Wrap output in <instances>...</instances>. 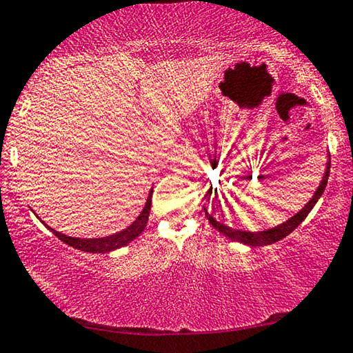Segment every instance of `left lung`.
Returning <instances> with one entry per match:
<instances>
[{
    "instance_id": "8db88e82",
    "label": "left lung",
    "mask_w": 353,
    "mask_h": 353,
    "mask_svg": "<svg viewBox=\"0 0 353 353\" xmlns=\"http://www.w3.org/2000/svg\"><path fill=\"white\" fill-rule=\"evenodd\" d=\"M330 168H331V161H327V166H326V172L323 176V181H321L319 190L315 192V195L312 200L307 203V205L302 208V210L297 212L294 217H291L290 221L283 222L281 225H278L275 228H270V230H265V232H241V230H235V228L232 227H227L224 224H219L214 217H211L208 214L206 211V216L208 219H210L211 225L216 228V230H219L221 233H224L225 236L230 238L233 241H240V243H245V245H251V246H267V245H272V243H275L278 240H281V238H285L290 235V233L294 230V228L301 224L302 221L305 219L307 214L312 211V208L315 206V203L319 201V198L321 196V193H323L326 183H327V177H330Z\"/></svg>"
}]
</instances>
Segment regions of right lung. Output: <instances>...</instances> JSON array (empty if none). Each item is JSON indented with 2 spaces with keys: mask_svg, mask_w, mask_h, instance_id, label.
I'll list each match as a JSON object with an SVG mask.
<instances>
[{
  "mask_svg": "<svg viewBox=\"0 0 353 353\" xmlns=\"http://www.w3.org/2000/svg\"><path fill=\"white\" fill-rule=\"evenodd\" d=\"M150 206H152V192L147 198L145 208H143L137 219L134 221L128 228H125V230L118 232V233H115V235H110V236L84 240V238H73V236L62 235V233L56 232L51 227H49V230H51L54 235L59 238V240L67 243L68 246L77 248V250H81L86 252H108V251L118 250V248H121V246H126L129 241H132L134 238H137L139 235H141V233L143 232V228H145V225H147L148 214H150Z\"/></svg>",
  "mask_w": 353,
  "mask_h": 353,
  "instance_id": "right-lung-1",
  "label": "right lung"
}]
</instances>
